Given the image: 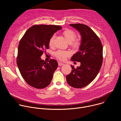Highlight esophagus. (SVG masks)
<instances>
[{
	"instance_id": "obj_1",
	"label": "esophagus",
	"mask_w": 121,
	"mask_h": 121,
	"mask_svg": "<svg viewBox=\"0 0 121 121\" xmlns=\"http://www.w3.org/2000/svg\"><path fill=\"white\" fill-rule=\"evenodd\" d=\"M58 65L59 66H61V65H64V63H61V62H59L58 63Z\"/></svg>"
}]
</instances>
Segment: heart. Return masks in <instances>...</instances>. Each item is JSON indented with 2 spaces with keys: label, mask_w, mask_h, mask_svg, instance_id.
Here are the masks:
<instances>
[{
  "label": "heart",
  "mask_w": 121,
  "mask_h": 121,
  "mask_svg": "<svg viewBox=\"0 0 121 121\" xmlns=\"http://www.w3.org/2000/svg\"><path fill=\"white\" fill-rule=\"evenodd\" d=\"M62 34L72 48L75 50H78L79 48L80 44V41L78 39H75L77 34L74 30L70 29H66L63 32ZM55 39V35H53L49 39V45L50 47H54ZM68 55L69 54L67 52L62 50H58L55 54L56 58L61 61L65 60Z\"/></svg>",
  "instance_id": "heart-1"
}]
</instances>
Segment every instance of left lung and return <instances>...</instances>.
<instances>
[{
    "label": "left lung",
    "mask_w": 121,
    "mask_h": 121,
    "mask_svg": "<svg viewBox=\"0 0 121 121\" xmlns=\"http://www.w3.org/2000/svg\"><path fill=\"white\" fill-rule=\"evenodd\" d=\"M70 26L78 30L81 35L79 51L71 58L72 61L80 62V65L75 68L71 65L72 70L66 78L71 87L82 88L91 83L99 72L103 61V48L99 38L89 26L82 24Z\"/></svg>",
    "instance_id": "obj_1"
}]
</instances>
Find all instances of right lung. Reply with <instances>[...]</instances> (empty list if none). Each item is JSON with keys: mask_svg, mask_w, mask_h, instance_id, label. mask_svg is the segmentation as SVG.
<instances>
[{"mask_svg": "<svg viewBox=\"0 0 121 121\" xmlns=\"http://www.w3.org/2000/svg\"><path fill=\"white\" fill-rule=\"evenodd\" d=\"M61 29L58 25H35L21 39L17 64L22 76L31 87L43 89L50 84L57 68V62L51 59L47 62L40 57L44 50L49 49L50 38Z\"/></svg>", "mask_w": 121, "mask_h": 121, "instance_id": "obj_1", "label": "right lung"}]
</instances>
